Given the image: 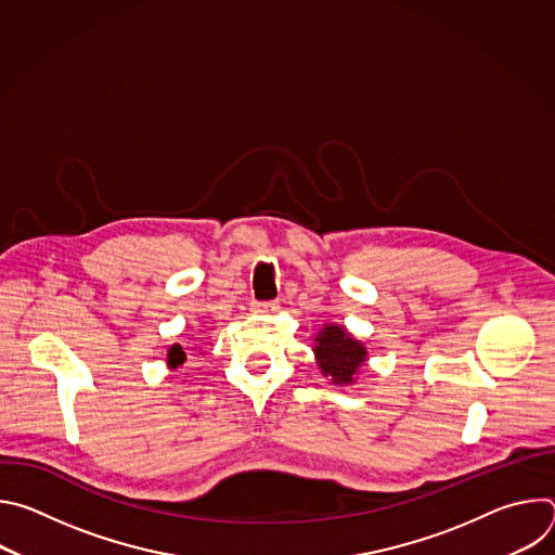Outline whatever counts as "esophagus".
<instances>
[{"label":"esophagus","mask_w":555,"mask_h":555,"mask_svg":"<svg viewBox=\"0 0 555 555\" xmlns=\"http://www.w3.org/2000/svg\"><path fill=\"white\" fill-rule=\"evenodd\" d=\"M279 309V300H266V302H253V311L255 313H263V315H270Z\"/></svg>","instance_id":"esophagus-1"}]
</instances>
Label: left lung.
<instances>
[{
  "mask_svg": "<svg viewBox=\"0 0 555 555\" xmlns=\"http://www.w3.org/2000/svg\"><path fill=\"white\" fill-rule=\"evenodd\" d=\"M315 362L334 384H353L366 362V347L356 340L343 325H325L315 336Z\"/></svg>",
  "mask_w": 555,
  "mask_h": 555,
  "instance_id": "left-lung-1",
  "label": "left lung"
}]
</instances>
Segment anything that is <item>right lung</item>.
<instances>
[{
	"label": "right lung",
	"instance_id": "right-lung-1",
	"mask_svg": "<svg viewBox=\"0 0 555 555\" xmlns=\"http://www.w3.org/2000/svg\"><path fill=\"white\" fill-rule=\"evenodd\" d=\"M184 362H186L184 349H182L180 345H173V347L169 349V353H167V364H169L171 369H178V366H182Z\"/></svg>",
	"mask_w": 555,
	"mask_h": 555
}]
</instances>
